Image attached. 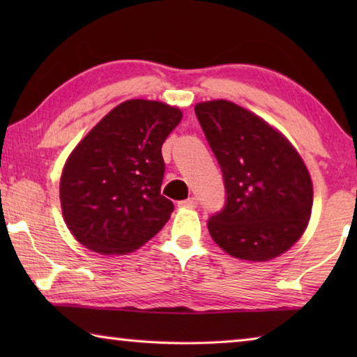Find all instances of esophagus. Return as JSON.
Listing matches in <instances>:
<instances>
[{
    "mask_svg": "<svg viewBox=\"0 0 357 357\" xmlns=\"http://www.w3.org/2000/svg\"><path fill=\"white\" fill-rule=\"evenodd\" d=\"M179 204H181V206H184V208H197L198 200L195 197H190V198H187V200L179 202Z\"/></svg>",
    "mask_w": 357,
    "mask_h": 357,
    "instance_id": "34e87169",
    "label": "esophagus"
}]
</instances>
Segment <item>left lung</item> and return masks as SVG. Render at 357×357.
<instances>
[{
    "label": "left lung",
    "instance_id": "left-lung-1",
    "mask_svg": "<svg viewBox=\"0 0 357 357\" xmlns=\"http://www.w3.org/2000/svg\"><path fill=\"white\" fill-rule=\"evenodd\" d=\"M195 114L227 195L223 208L209 217V234L241 259L279 257L310 219L313 189L304 162L285 137L233 102H203Z\"/></svg>",
    "mask_w": 357,
    "mask_h": 357
}]
</instances>
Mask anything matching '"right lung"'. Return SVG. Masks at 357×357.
<instances>
[{
	"label": "right lung",
	"mask_w": 357,
	"mask_h": 357,
	"mask_svg": "<svg viewBox=\"0 0 357 357\" xmlns=\"http://www.w3.org/2000/svg\"><path fill=\"white\" fill-rule=\"evenodd\" d=\"M181 118V110L162 102H123L72 151L59 198L66 223L84 247L124 255L170 219L174 206L160 193L162 144Z\"/></svg>",
	"instance_id": "1"
}]
</instances>
